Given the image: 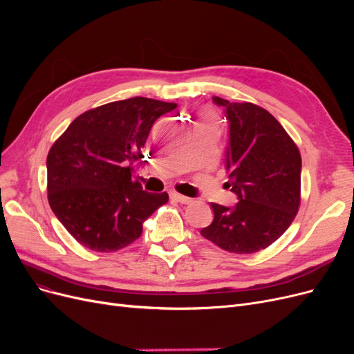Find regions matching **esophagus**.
<instances>
[{"instance_id":"1","label":"esophagus","mask_w":354,"mask_h":354,"mask_svg":"<svg viewBox=\"0 0 354 354\" xmlns=\"http://www.w3.org/2000/svg\"><path fill=\"white\" fill-rule=\"evenodd\" d=\"M171 198L173 199H176L177 202H180V203H190L192 202V198H187V196H185V195H180V194H171Z\"/></svg>"}]
</instances>
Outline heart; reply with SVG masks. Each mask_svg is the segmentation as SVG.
<instances>
[{
	"label": "heart",
	"mask_w": 354,
	"mask_h": 354,
	"mask_svg": "<svg viewBox=\"0 0 354 354\" xmlns=\"http://www.w3.org/2000/svg\"><path fill=\"white\" fill-rule=\"evenodd\" d=\"M201 120H207V121H212V122H217V118H216V115H214L212 112H205L202 115V118Z\"/></svg>",
	"instance_id": "1"
}]
</instances>
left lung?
Masks as SVG:
<instances>
[{
	"label": "left lung",
	"mask_w": 354,
	"mask_h": 354,
	"mask_svg": "<svg viewBox=\"0 0 354 354\" xmlns=\"http://www.w3.org/2000/svg\"><path fill=\"white\" fill-rule=\"evenodd\" d=\"M226 109L229 146L227 187L238 195L233 208L211 203L214 220L201 234L234 254H254L279 239L301 202V155L276 118L254 103H230Z\"/></svg>",
	"instance_id": "1"
}]
</instances>
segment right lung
I'll use <instances>...</instances> for the list:
<instances>
[{"label": "right lung", "mask_w": 354, "mask_h": 354, "mask_svg": "<svg viewBox=\"0 0 354 354\" xmlns=\"http://www.w3.org/2000/svg\"><path fill=\"white\" fill-rule=\"evenodd\" d=\"M176 103L133 97L106 103L71 122L47 155L48 203L87 250L112 252L140 238L143 223L168 194H149L133 180L131 164L153 122Z\"/></svg>", "instance_id": "obj_1"}]
</instances>
